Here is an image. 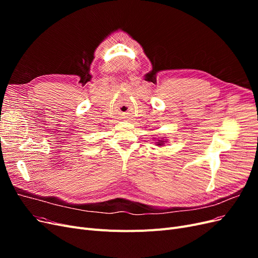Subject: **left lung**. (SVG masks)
<instances>
[{
    "mask_svg": "<svg viewBox=\"0 0 258 258\" xmlns=\"http://www.w3.org/2000/svg\"><path fill=\"white\" fill-rule=\"evenodd\" d=\"M166 141H162V140H158V142H157V145H163V143H165Z\"/></svg>",
    "mask_w": 258,
    "mask_h": 258,
    "instance_id": "8db88e82",
    "label": "left lung"
}]
</instances>
